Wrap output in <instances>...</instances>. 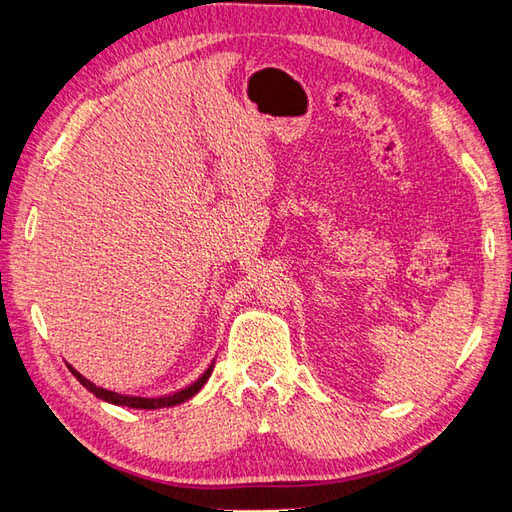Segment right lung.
<instances>
[{
    "mask_svg": "<svg viewBox=\"0 0 512 512\" xmlns=\"http://www.w3.org/2000/svg\"><path fill=\"white\" fill-rule=\"evenodd\" d=\"M68 367H70V372L76 376V380H79V383H81L85 389L92 391V394H94L96 398H101V400H105V402H112V405H118V407H129V409H162V407L180 405V402L189 400V398H193L195 394H198V391L204 387V383H206V380H209V376H211V372H213V363H211L209 369H206V372H204L198 380H195V383H191L189 387H184V389H180V391H173V394H169V396L145 398V396H125V394H118V391L103 389V387H99V385H94L92 380L81 376L72 365H68Z\"/></svg>",
    "mask_w": 512,
    "mask_h": 512,
    "instance_id": "right-lung-1",
    "label": "right lung"
}]
</instances>
